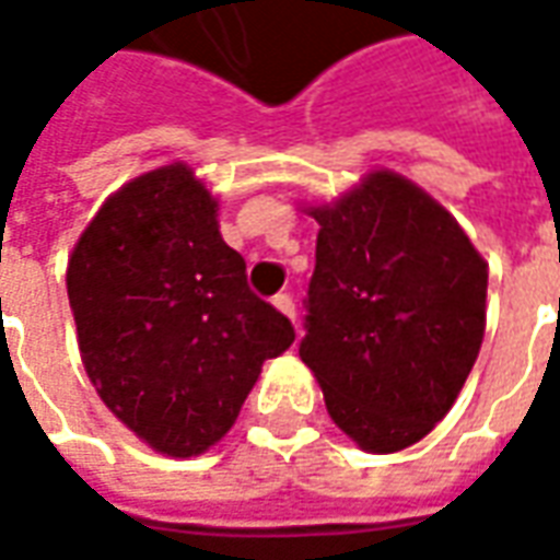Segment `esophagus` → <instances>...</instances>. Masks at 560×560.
<instances>
[{"label":"esophagus","mask_w":560,"mask_h":560,"mask_svg":"<svg viewBox=\"0 0 560 560\" xmlns=\"http://www.w3.org/2000/svg\"><path fill=\"white\" fill-rule=\"evenodd\" d=\"M272 303H276V308H279L281 315H288L291 320H296V303H293L291 293H276Z\"/></svg>","instance_id":"obj_1"}]
</instances>
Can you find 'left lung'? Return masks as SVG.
Wrapping results in <instances>:
<instances>
[{"instance_id": "1", "label": "left lung", "mask_w": 560, "mask_h": 560, "mask_svg": "<svg viewBox=\"0 0 560 560\" xmlns=\"http://www.w3.org/2000/svg\"><path fill=\"white\" fill-rule=\"evenodd\" d=\"M303 363L329 417L372 453L417 444L444 420L486 329V264L456 219L377 171L317 207Z\"/></svg>"}]
</instances>
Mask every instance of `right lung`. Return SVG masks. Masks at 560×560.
Listing matches in <instances>:
<instances>
[{
    "label": "right lung",
    "mask_w": 560,
    "mask_h": 560,
    "mask_svg": "<svg viewBox=\"0 0 560 560\" xmlns=\"http://www.w3.org/2000/svg\"><path fill=\"white\" fill-rule=\"evenodd\" d=\"M68 303L104 405L179 458L231 429L264 360L296 339L248 288L215 200L185 164L140 176L98 209L68 260Z\"/></svg>",
    "instance_id": "add662e5"
}]
</instances>
